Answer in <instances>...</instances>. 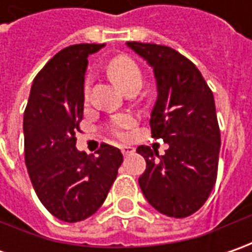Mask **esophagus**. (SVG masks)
Wrapping results in <instances>:
<instances>
[{"mask_svg": "<svg viewBox=\"0 0 252 252\" xmlns=\"http://www.w3.org/2000/svg\"><path fill=\"white\" fill-rule=\"evenodd\" d=\"M121 150H122V154H123V156H130V154H133V153H134V149H133V147H130V146H122Z\"/></svg>", "mask_w": 252, "mask_h": 252, "instance_id": "34e87169", "label": "esophagus"}]
</instances>
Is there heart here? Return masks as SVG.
I'll use <instances>...</instances> for the list:
<instances>
[{
    "label": "heart",
    "mask_w": 252,
    "mask_h": 252,
    "mask_svg": "<svg viewBox=\"0 0 252 252\" xmlns=\"http://www.w3.org/2000/svg\"><path fill=\"white\" fill-rule=\"evenodd\" d=\"M108 74L125 91L131 87H140L141 71L139 65L125 56L115 57L112 60L108 65ZM87 92H88V87L85 85V95H87ZM133 123H134V119L130 115H126V113L116 115L111 121V131L115 136L123 139V137H126L127 130L133 126Z\"/></svg>",
    "instance_id": "obj_1"
}]
</instances>
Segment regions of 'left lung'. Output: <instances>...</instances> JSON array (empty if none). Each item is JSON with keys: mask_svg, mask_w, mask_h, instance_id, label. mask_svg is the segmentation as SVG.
Masks as SVG:
<instances>
[{"mask_svg": "<svg viewBox=\"0 0 252 252\" xmlns=\"http://www.w3.org/2000/svg\"><path fill=\"white\" fill-rule=\"evenodd\" d=\"M154 70L157 101L151 111L154 139L168 144L164 156L149 146L139 178L153 208L169 218H188L208 200L218 177L220 129L213 92L196 65L168 46L127 42Z\"/></svg>", "mask_w": 252, "mask_h": 252, "instance_id": "left-lung-1", "label": "left lung"}]
</instances>
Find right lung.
I'll return each instance as SVG.
<instances>
[{"label": "right lung", "instance_id": "right-lung-1", "mask_svg": "<svg viewBox=\"0 0 252 252\" xmlns=\"http://www.w3.org/2000/svg\"><path fill=\"white\" fill-rule=\"evenodd\" d=\"M105 44L68 46L33 80L24 113L25 164L34 192L54 218L81 221L101 208L123 156L102 144L96 156L75 149L84 113L88 56Z\"/></svg>", "mask_w": 252, "mask_h": 252}]
</instances>
